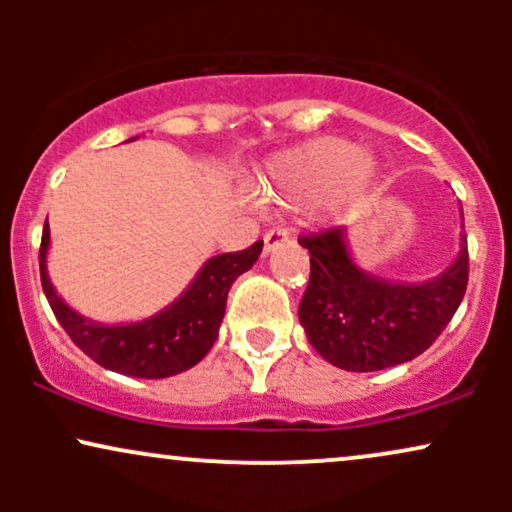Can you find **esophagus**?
<instances>
[{
	"mask_svg": "<svg viewBox=\"0 0 512 512\" xmlns=\"http://www.w3.org/2000/svg\"><path fill=\"white\" fill-rule=\"evenodd\" d=\"M289 238H291L289 228H269V231L264 233V252H272L276 245L286 243Z\"/></svg>",
	"mask_w": 512,
	"mask_h": 512,
	"instance_id": "1",
	"label": "esophagus"
}]
</instances>
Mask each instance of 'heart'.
Segmentation results:
<instances>
[{
    "label": "heart",
    "instance_id": "heart-1",
    "mask_svg": "<svg viewBox=\"0 0 512 512\" xmlns=\"http://www.w3.org/2000/svg\"><path fill=\"white\" fill-rule=\"evenodd\" d=\"M368 175V163L361 151L344 139H317L281 156L272 168L276 190L289 199L320 197L339 182H361Z\"/></svg>",
    "mask_w": 512,
    "mask_h": 512
}]
</instances>
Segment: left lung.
<instances>
[{
    "instance_id": "obj_1",
    "label": "left lung",
    "mask_w": 512,
    "mask_h": 512,
    "mask_svg": "<svg viewBox=\"0 0 512 512\" xmlns=\"http://www.w3.org/2000/svg\"><path fill=\"white\" fill-rule=\"evenodd\" d=\"M310 279L298 317L332 366L370 373L407 363L431 346L460 308L469 279L467 236L455 264L426 284H392L351 262L344 228L305 233Z\"/></svg>"
}]
</instances>
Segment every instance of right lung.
<instances>
[{
    "label": "right lung",
    "mask_w": 512,
    "mask_h": 512,
    "mask_svg": "<svg viewBox=\"0 0 512 512\" xmlns=\"http://www.w3.org/2000/svg\"><path fill=\"white\" fill-rule=\"evenodd\" d=\"M48 243L50 228L45 223L40 238V284L62 330L98 366L134 378H170L202 361L219 337L233 281L248 272L262 252V240H257L245 250L211 257L190 289L163 313L134 325L103 327L76 315L57 298L45 269Z\"/></svg>",
    "instance_id": "1"
}]
</instances>
